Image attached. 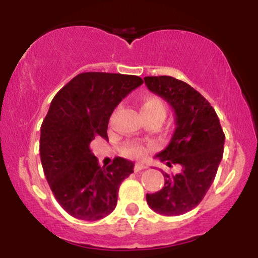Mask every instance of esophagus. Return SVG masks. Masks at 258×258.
I'll return each instance as SVG.
<instances>
[{
  "instance_id": "1",
  "label": "esophagus",
  "mask_w": 258,
  "mask_h": 258,
  "mask_svg": "<svg viewBox=\"0 0 258 258\" xmlns=\"http://www.w3.org/2000/svg\"><path fill=\"white\" fill-rule=\"evenodd\" d=\"M148 166L146 164H143V162H138V164H136L135 165V171H142V170H144V168H147Z\"/></svg>"
}]
</instances>
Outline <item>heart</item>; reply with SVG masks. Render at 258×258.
<instances>
[{
	"instance_id": "obj_1",
	"label": "heart",
	"mask_w": 258,
	"mask_h": 258,
	"mask_svg": "<svg viewBox=\"0 0 258 258\" xmlns=\"http://www.w3.org/2000/svg\"><path fill=\"white\" fill-rule=\"evenodd\" d=\"M141 112L143 117H158L162 120L166 114V110H165L164 103L160 100V98L156 96H152V94H147L141 99ZM149 149H152V146L133 142L123 148V155L131 159H141L147 155Z\"/></svg>"
}]
</instances>
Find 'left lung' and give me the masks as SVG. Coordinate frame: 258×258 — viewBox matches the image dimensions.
Returning <instances> with one entry per match:
<instances>
[{
    "instance_id": "left-lung-1",
    "label": "left lung",
    "mask_w": 258,
    "mask_h": 258,
    "mask_svg": "<svg viewBox=\"0 0 258 258\" xmlns=\"http://www.w3.org/2000/svg\"><path fill=\"white\" fill-rule=\"evenodd\" d=\"M144 81L148 90L170 104L176 121L170 144L155 158L182 168L176 174L162 172L164 186L147 194V203L158 214L179 216L199 205L211 186L226 136L215 109L191 86L172 76H147Z\"/></svg>"
}]
</instances>
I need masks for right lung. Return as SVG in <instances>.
Instances as JSON below:
<instances>
[{"label": "right lung", "mask_w": 258, "mask_h": 258, "mask_svg": "<svg viewBox=\"0 0 258 258\" xmlns=\"http://www.w3.org/2000/svg\"><path fill=\"white\" fill-rule=\"evenodd\" d=\"M142 84L139 76L82 73L51 102L41 126V162L54 198L73 217L98 221L116 207L121 182L135 164L116 158L100 167L90 143L98 136L108 139L114 109Z\"/></svg>", "instance_id": "1"}]
</instances>
